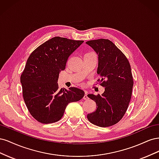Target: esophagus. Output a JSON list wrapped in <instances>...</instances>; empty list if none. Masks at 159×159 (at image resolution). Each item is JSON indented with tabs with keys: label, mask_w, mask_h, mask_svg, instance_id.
Segmentation results:
<instances>
[{
	"label": "esophagus",
	"mask_w": 159,
	"mask_h": 159,
	"mask_svg": "<svg viewBox=\"0 0 159 159\" xmlns=\"http://www.w3.org/2000/svg\"><path fill=\"white\" fill-rule=\"evenodd\" d=\"M84 99L86 100V99H88V91H85V95L84 96Z\"/></svg>",
	"instance_id": "1"
}]
</instances>
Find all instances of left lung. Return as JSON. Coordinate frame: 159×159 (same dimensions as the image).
<instances>
[{
	"label": "left lung",
	"instance_id": "left-lung-1",
	"mask_svg": "<svg viewBox=\"0 0 159 159\" xmlns=\"http://www.w3.org/2000/svg\"><path fill=\"white\" fill-rule=\"evenodd\" d=\"M85 43L98 55L97 73L101 85L105 88L102 95H88L96 103L97 109L87 117L97 126H112L122 119L131 98L133 80L131 66L123 53L109 40Z\"/></svg>",
	"mask_w": 159,
	"mask_h": 159
}]
</instances>
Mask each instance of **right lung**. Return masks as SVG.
Instances as JSON below:
<instances>
[{"mask_svg":"<svg viewBox=\"0 0 159 159\" xmlns=\"http://www.w3.org/2000/svg\"><path fill=\"white\" fill-rule=\"evenodd\" d=\"M84 42L54 37L34 50L20 77L22 95L32 116L42 123L58 121L70 103L78 102L84 91L59 89L57 80L69 56Z\"/></svg>","mask_w":159,"mask_h":159,"instance_id":"1","label":"right lung"}]
</instances>
